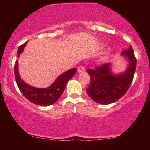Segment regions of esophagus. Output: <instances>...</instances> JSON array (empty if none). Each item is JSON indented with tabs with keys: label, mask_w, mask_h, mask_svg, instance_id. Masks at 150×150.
<instances>
[{
	"label": "esophagus",
	"mask_w": 150,
	"mask_h": 150,
	"mask_svg": "<svg viewBox=\"0 0 150 150\" xmlns=\"http://www.w3.org/2000/svg\"><path fill=\"white\" fill-rule=\"evenodd\" d=\"M85 71V67L83 65H80V66L78 67V72L79 73H81V72H83V71Z\"/></svg>",
	"instance_id": "34e87169"
}]
</instances>
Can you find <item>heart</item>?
Returning <instances> with one entry per match:
<instances>
[{
  "label": "heart",
  "instance_id": "1",
  "mask_svg": "<svg viewBox=\"0 0 150 150\" xmlns=\"http://www.w3.org/2000/svg\"><path fill=\"white\" fill-rule=\"evenodd\" d=\"M107 59H108L107 56H103L101 57V59H100V61H101V62H104V61L107 60Z\"/></svg>",
  "mask_w": 150,
  "mask_h": 150
}]
</instances>
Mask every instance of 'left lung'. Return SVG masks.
<instances>
[{
	"label": "left lung",
	"instance_id": "8db88e82",
	"mask_svg": "<svg viewBox=\"0 0 150 150\" xmlns=\"http://www.w3.org/2000/svg\"><path fill=\"white\" fill-rule=\"evenodd\" d=\"M122 55L128 61L124 72L114 74L111 70V63L87 69L91 82L87 92L94 102L101 104L113 103L128 91L134 77L137 61L131 46L123 51Z\"/></svg>",
	"mask_w": 150,
	"mask_h": 150
}]
</instances>
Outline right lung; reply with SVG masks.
<instances>
[{
    "label": "right lung",
    "mask_w": 150,
    "mask_h": 150,
    "mask_svg": "<svg viewBox=\"0 0 150 150\" xmlns=\"http://www.w3.org/2000/svg\"><path fill=\"white\" fill-rule=\"evenodd\" d=\"M28 42L19 47L17 52V57H20L23 52L24 47ZM76 68H72L61 74L55 80L52 85L46 88H37L26 83L20 76L18 71V60L16 61L14 66L16 81L18 87L26 99L35 104L42 106H48L54 104L60 98L64 91L65 86L69 79L74 76L76 71Z\"/></svg>",
    "instance_id": "add662e5"
}]
</instances>
